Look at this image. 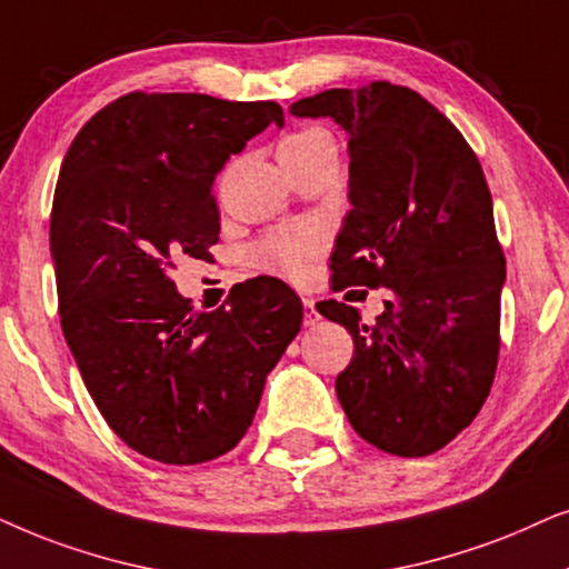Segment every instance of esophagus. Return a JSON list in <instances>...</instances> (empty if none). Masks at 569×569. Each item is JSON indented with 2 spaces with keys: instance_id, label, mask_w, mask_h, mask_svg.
<instances>
[{
  "instance_id": "34e87169",
  "label": "esophagus",
  "mask_w": 569,
  "mask_h": 569,
  "mask_svg": "<svg viewBox=\"0 0 569 569\" xmlns=\"http://www.w3.org/2000/svg\"><path fill=\"white\" fill-rule=\"evenodd\" d=\"M301 305H305V325L307 328H315V325L320 322V315H317V309H315V299L305 297L301 299Z\"/></svg>"
}]
</instances>
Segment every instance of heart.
<instances>
[{"instance_id":"obj_1","label":"heart","mask_w":569,"mask_h":569,"mask_svg":"<svg viewBox=\"0 0 569 569\" xmlns=\"http://www.w3.org/2000/svg\"><path fill=\"white\" fill-rule=\"evenodd\" d=\"M320 140L332 138L325 130H320V127H309V130L289 134V138L280 142L278 150H299ZM317 252H320V233L309 229V226H291V229L272 231L262 241H257L252 252H249V260H252L254 268H260L264 272L299 278L305 276L309 260H312Z\"/></svg>"}]
</instances>
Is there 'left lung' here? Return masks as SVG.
I'll return each mask as SVG.
<instances>
[{"label": "left lung", "instance_id": "8db88e82", "mask_svg": "<svg viewBox=\"0 0 569 569\" xmlns=\"http://www.w3.org/2000/svg\"><path fill=\"white\" fill-rule=\"evenodd\" d=\"M289 111L348 134L351 210L332 289L388 291L375 322L343 301L317 305L353 338L340 406L375 448L429 456L476 419L497 372L505 254L479 158L427 98L390 82L332 88Z\"/></svg>", "mask_w": 569, "mask_h": 569}]
</instances>
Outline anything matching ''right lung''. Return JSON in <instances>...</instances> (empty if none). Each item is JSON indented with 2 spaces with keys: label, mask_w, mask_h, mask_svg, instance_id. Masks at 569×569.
Listing matches in <instances>:
<instances>
[{
  "label": "right lung",
  "mask_w": 569,
  "mask_h": 569,
  "mask_svg": "<svg viewBox=\"0 0 569 569\" xmlns=\"http://www.w3.org/2000/svg\"><path fill=\"white\" fill-rule=\"evenodd\" d=\"M268 124L272 101L127 93L67 150L51 208L59 317L106 423L169 466L213 460L247 435L262 388L301 330L283 280L239 283L213 312L169 278L218 241L216 173Z\"/></svg>",
  "instance_id": "obj_1"
}]
</instances>
